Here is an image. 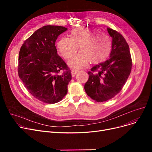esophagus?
Here are the masks:
<instances>
[{
    "instance_id": "34e87169",
    "label": "esophagus",
    "mask_w": 152,
    "mask_h": 152,
    "mask_svg": "<svg viewBox=\"0 0 152 152\" xmlns=\"http://www.w3.org/2000/svg\"><path fill=\"white\" fill-rule=\"evenodd\" d=\"M78 72H79L78 70H76V69H72V71H71V75H72V76L75 77V76L76 75V74L78 73Z\"/></svg>"
}]
</instances>
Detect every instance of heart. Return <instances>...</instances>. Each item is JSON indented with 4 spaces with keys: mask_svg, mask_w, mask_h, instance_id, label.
Segmentation results:
<instances>
[{
    "mask_svg": "<svg viewBox=\"0 0 152 152\" xmlns=\"http://www.w3.org/2000/svg\"><path fill=\"white\" fill-rule=\"evenodd\" d=\"M57 47L65 59L73 57L79 47L81 52L69 61L68 65L73 68L80 69L90 61L92 64L104 61L111 52L112 43L110 37L100 30L83 28L71 31L69 38L60 39Z\"/></svg>",
    "mask_w": 152,
    "mask_h": 152,
    "instance_id": "obj_1",
    "label": "heart"
}]
</instances>
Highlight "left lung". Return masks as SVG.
<instances>
[{
	"mask_svg": "<svg viewBox=\"0 0 152 152\" xmlns=\"http://www.w3.org/2000/svg\"><path fill=\"white\" fill-rule=\"evenodd\" d=\"M107 31L112 37L110 58L91 68L84 85L87 95L98 102L112 99L121 91L132 65L129 47L124 37L110 28Z\"/></svg>",
	"mask_w": 152,
	"mask_h": 152,
	"instance_id": "left-lung-1",
	"label": "left lung"
}]
</instances>
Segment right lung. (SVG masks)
Listing matches in <instances>:
<instances>
[{
  "mask_svg": "<svg viewBox=\"0 0 152 152\" xmlns=\"http://www.w3.org/2000/svg\"><path fill=\"white\" fill-rule=\"evenodd\" d=\"M66 30L63 26H44L24 42L19 52L18 76L28 92L44 103H57L68 92L71 71L55 47L58 36ZM61 70L64 72L59 74Z\"/></svg>",
  "mask_w": 152,
  "mask_h": 152,
  "instance_id": "add662e5",
  "label": "right lung"
}]
</instances>
